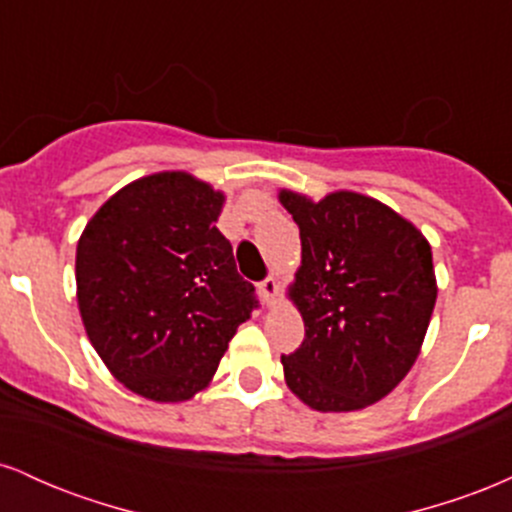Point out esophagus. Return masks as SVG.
Masks as SVG:
<instances>
[{
    "mask_svg": "<svg viewBox=\"0 0 512 512\" xmlns=\"http://www.w3.org/2000/svg\"><path fill=\"white\" fill-rule=\"evenodd\" d=\"M257 286H260V293H262L264 303L274 305L276 296H279V281H276L274 276H267V279L260 281V284H257Z\"/></svg>",
    "mask_w": 512,
    "mask_h": 512,
    "instance_id": "1",
    "label": "esophagus"
}]
</instances>
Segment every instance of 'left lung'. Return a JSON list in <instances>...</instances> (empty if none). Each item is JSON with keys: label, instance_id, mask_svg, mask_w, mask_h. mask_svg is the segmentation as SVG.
<instances>
[{"label": "left lung", "instance_id": "obj_1", "mask_svg": "<svg viewBox=\"0 0 512 512\" xmlns=\"http://www.w3.org/2000/svg\"><path fill=\"white\" fill-rule=\"evenodd\" d=\"M301 228V269L289 289L305 339L281 356L286 385L317 411H354L390 395L424 344L436 272L416 226L358 192L320 202L279 192Z\"/></svg>", "mask_w": 512, "mask_h": 512}]
</instances>
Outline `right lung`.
I'll use <instances>...</instances> for the list:
<instances>
[{
    "label": "right lung",
    "mask_w": 512,
    "mask_h": 512,
    "mask_svg": "<svg viewBox=\"0 0 512 512\" xmlns=\"http://www.w3.org/2000/svg\"><path fill=\"white\" fill-rule=\"evenodd\" d=\"M221 192L192 175H146L93 214L76 245V298L110 373L154 402L209 385L257 308L216 228Z\"/></svg>",
    "instance_id": "obj_1"
}]
</instances>
